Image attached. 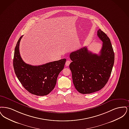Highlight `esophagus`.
<instances>
[{
  "instance_id": "34e87169",
  "label": "esophagus",
  "mask_w": 129,
  "mask_h": 129,
  "mask_svg": "<svg viewBox=\"0 0 129 129\" xmlns=\"http://www.w3.org/2000/svg\"><path fill=\"white\" fill-rule=\"evenodd\" d=\"M70 62H71L70 61L67 60V62H66V66H67V67L69 66V64H70Z\"/></svg>"
}]
</instances>
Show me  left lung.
<instances>
[{
	"mask_svg": "<svg viewBox=\"0 0 129 129\" xmlns=\"http://www.w3.org/2000/svg\"><path fill=\"white\" fill-rule=\"evenodd\" d=\"M97 36L103 42L99 54L89 51L87 47L70 54L73 84L80 93L90 94L102 89L112 72L115 54L110 40L101 29Z\"/></svg>",
	"mask_w": 129,
	"mask_h": 129,
	"instance_id": "left-lung-1",
	"label": "left lung"
}]
</instances>
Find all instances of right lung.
Wrapping results in <instances>:
<instances>
[{
	"mask_svg": "<svg viewBox=\"0 0 129 129\" xmlns=\"http://www.w3.org/2000/svg\"><path fill=\"white\" fill-rule=\"evenodd\" d=\"M21 36L16 45L13 61L17 78L22 86L30 93L38 96L49 94L54 89L57 77L63 69L66 59L34 66L23 62L20 56L19 45Z\"/></svg>",
	"mask_w": 129,
	"mask_h": 129,
	"instance_id": "obj_1",
	"label": "right lung"
}]
</instances>
